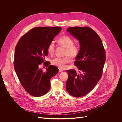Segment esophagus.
<instances>
[{
	"mask_svg": "<svg viewBox=\"0 0 122 122\" xmlns=\"http://www.w3.org/2000/svg\"><path fill=\"white\" fill-rule=\"evenodd\" d=\"M62 71H63V70H62V69H61V68L59 69V72H62Z\"/></svg>",
	"mask_w": 122,
	"mask_h": 122,
	"instance_id": "1",
	"label": "esophagus"
}]
</instances>
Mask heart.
I'll return each mask as SVG.
<instances>
[{
  "label": "heart",
  "instance_id": "obj_1",
  "mask_svg": "<svg viewBox=\"0 0 122 122\" xmlns=\"http://www.w3.org/2000/svg\"><path fill=\"white\" fill-rule=\"evenodd\" d=\"M58 44L66 48L64 57H56L52 60L53 65L60 68H64L66 64L71 61V57L75 58L77 57L80 51L79 46L74 43L73 40L69 36H64L59 38L58 40ZM55 44L53 41H51L47 47V51L49 54L53 55L55 53Z\"/></svg>",
  "mask_w": 122,
  "mask_h": 122
}]
</instances>
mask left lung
Segmentation results:
<instances>
[{
  "instance_id": "8db88e82",
  "label": "left lung",
  "mask_w": 122,
  "mask_h": 122,
  "mask_svg": "<svg viewBox=\"0 0 122 122\" xmlns=\"http://www.w3.org/2000/svg\"><path fill=\"white\" fill-rule=\"evenodd\" d=\"M67 32L79 40L80 51L74 65L79 69L67 70L66 89L71 95L80 97L90 93L101 78L106 53L98 35L88 27H71Z\"/></svg>"
}]
</instances>
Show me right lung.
I'll return each mask as SVG.
<instances>
[{"label":"right lung","instance_id":"right-lung-1","mask_svg":"<svg viewBox=\"0 0 122 122\" xmlns=\"http://www.w3.org/2000/svg\"><path fill=\"white\" fill-rule=\"evenodd\" d=\"M61 27H37L20 38L14 51V68L25 90L34 97L42 96L50 89V79L58 72V68L49 65L44 57L47 47L61 31ZM44 63L48 66L43 72L39 68Z\"/></svg>","mask_w":122,"mask_h":122}]
</instances>
